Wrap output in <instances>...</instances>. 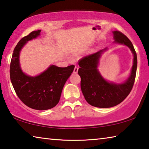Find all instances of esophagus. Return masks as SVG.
<instances>
[{"instance_id":"esophagus-1","label":"esophagus","mask_w":149,"mask_h":149,"mask_svg":"<svg viewBox=\"0 0 149 149\" xmlns=\"http://www.w3.org/2000/svg\"><path fill=\"white\" fill-rule=\"evenodd\" d=\"M77 72H78V67L75 66V67L74 68V74H77Z\"/></svg>"}]
</instances>
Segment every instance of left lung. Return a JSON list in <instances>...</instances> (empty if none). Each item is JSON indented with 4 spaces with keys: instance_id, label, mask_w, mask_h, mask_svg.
<instances>
[{
    "instance_id": "obj_1",
    "label": "left lung",
    "mask_w": 149,
    "mask_h": 149,
    "mask_svg": "<svg viewBox=\"0 0 149 149\" xmlns=\"http://www.w3.org/2000/svg\"><path fill=\"white\" fill-rule=\"evenodd\" d=\"M115 43L125 45L133 54V64L129 78L122 84H115L105 80L97 69L100 58L107 48L87 56L79 61L78 74L81 77V89L87 102L100 108H109L119 104L133 88L135 79L137 57L133 44L125 35L113 31Z\"/></svg>"
}]
</instances>
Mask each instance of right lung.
Returning a JSON list of instances; mask_svg holds the SVG:
<instances>
[{"mask_svg": "<svg viewBox=\"0 0 149 149\" xmlns=\"http://www.w3.org/2000/svg\"><path fill=\"white\" fill-rule=\"evenodd\" d=\"M40 32L33 31L18 42L12 56L10 77L16 95L26 105L36 110H47L58 103L63 87L75 65L60 68L51 65L36 76L24 74L20 65V52L28 41L39 36Z\"/></svg>", "mask_w": 149, "mask_h": 149, "instance_id": "right-lung-1", "label": "right lung"}]
</instances>
